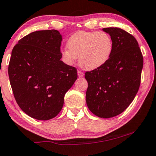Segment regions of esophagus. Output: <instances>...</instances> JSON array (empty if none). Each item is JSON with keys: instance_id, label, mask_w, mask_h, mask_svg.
Masks as SVG:
<instances>
[{"instance_id": "obj_1", "label": "esophagus", "mask_w": 156, "mask_h": 156, "mask_svg": "<svg viewBox=\"0 0 156 156\" xmlns=\"http://www.w3.org/2000/svg\"><path fill=\"white\" fill-rule=\"evenodd\" d=\"M77 74H78L79 77H83V76H84V73H83V72H82L80 71H77Z\"/></svg>"}]
</instances>
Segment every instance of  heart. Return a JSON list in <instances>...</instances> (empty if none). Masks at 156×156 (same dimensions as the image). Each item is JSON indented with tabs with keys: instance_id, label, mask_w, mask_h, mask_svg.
<instances>
[{
	"instance_id": "1",
	"label": "heart",
	"mask_w": 156,
	"mask_h": 156,
	"mask_svg": "<svg viewBox=\"0 0 156 156\" xmlns=\"http://www.w3.org/2000/svg\"><path fill=\"white\" fill-rule=\"evenodd\" d=\"M68 49L60 52L65 64L73 65L79 58V65L88 71L103 66L113 51V40L105 32L80 31L71 36L67 43Z\"/></svg>"
}]
</instances>
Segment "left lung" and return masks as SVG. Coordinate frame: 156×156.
<instances>
[{
    "label": "left lung",
    "instance_id": "1",
    "mask_svg": "<svg viewBox=\"0 0 156 156\" xmlns=\"http://www.w3.org/2000/svg\"><path fill=\"white\" fill-rule=\"evenodd\" d=\"M103 30L113 40V51L103 66L85 72V98L94 115L110 118L125 111L133 101L140 87L144 60L133 36L118 27Z\"/></svg>",
    "mask_w": 156,
    "mask_h": 156
}]
</instances>
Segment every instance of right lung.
Wrapping results in <instances>:
<instances>
[{
	"mask_svg": "<svg viewBox=\"0 0 156 156\" xmlns=\"http://www.w3.org/2000/svg\"><path fill=\"white\" fill-rule=\"evenodd\" d=\"M62 40L56 30L33 32L12 51L8 73L15 99L23 112L36 120L55 118L77 79L76 68L61 61Z\"/></svg>",
	"mask_w": 156,
	"mask_h": 156,
	"instance_id": "obj_1",
	"label": "right lung"
}]
</instances>
